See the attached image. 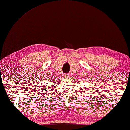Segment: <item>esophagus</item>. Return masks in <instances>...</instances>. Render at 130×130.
Returning a JSON list of instances; mask_svg holds the SVG:
<instances>
[{
	"instance_id": "1",
	"label": "esophagus",
	"mask_w": 130,
	"mask_h": 130,
	"mask_svg": "<svg viewBox=\"0 0 130 130\" xmlns=\"http://www.w3.org/2000/svg\"><path fill=\"white\" fill-rule=\"evenodd\" d=\"M70 77V75L69 73H66L64 75V77L66 78H69Z\"/></svg>"
}]
</instances>
